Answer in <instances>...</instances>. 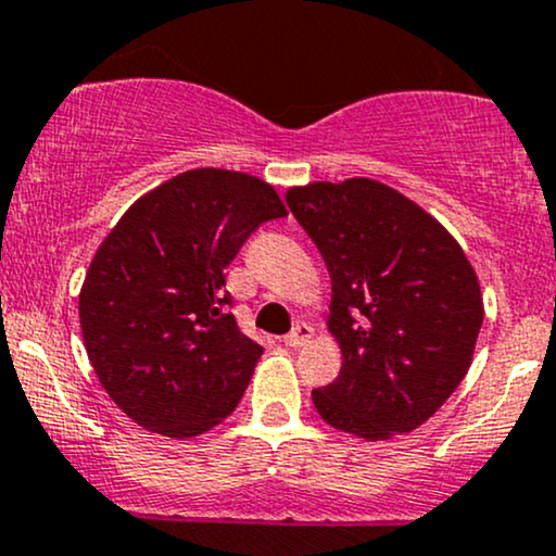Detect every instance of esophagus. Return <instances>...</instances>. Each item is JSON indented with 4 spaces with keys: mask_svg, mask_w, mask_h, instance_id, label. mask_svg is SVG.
<instances>
[{
    "mask_svg": "<svg viewBox=\"0 0 556 556\" xmlns=\"http://www.w3.org/2000/svg\"><path fill=\"white\" fill-rule=\"evenodd\" d=\"M311 337H313V329L307 324H303V320H300V324L292 326V331L285 337V344L287 346H303Z\"/></svg>",
    "mask_w": 556,
    "mask_h": 556,
    "instance_id": "esophagus-1",
    "label": "esophagus"
}]
</instances>
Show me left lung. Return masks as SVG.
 <instances>
[{"label":"left lung","mask_w":556,"mask_h":556,"mask_svg":"<svg viewBox=\"0 0 556 556\" xmlns=\"http://www.w3.org/2000/svg\"><path fill=\"white\" fill-rule=\"evenodd\" d=\"M287 206L331 277L342 370L313 391L324 422L365 440L412 432L471 365L484 305L473 266L438 219L370 178L300 186Z\"/></svg>","instance_id":"left-lung-1"}]
</instances>
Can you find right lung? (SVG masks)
<instances>
[{
	"label": "right lung",
	"mask_w": 556,
	"mask_h": 556,
	"mask_svg": "<svg viewBox=\"0 0 556 556\" xmlns=\"http://www.w3.org/2000/svg\"><path fill=\"white\" fill-rule=\"evenodd\" d=\"M285 214L264 180L199 168L137 199L100 243L79 292L85 350L144 430L197 438L238 406L264 346L240 333L225 269Z\"/></svg>",
	"instance_id": "add662e5"
}]
</instances>
